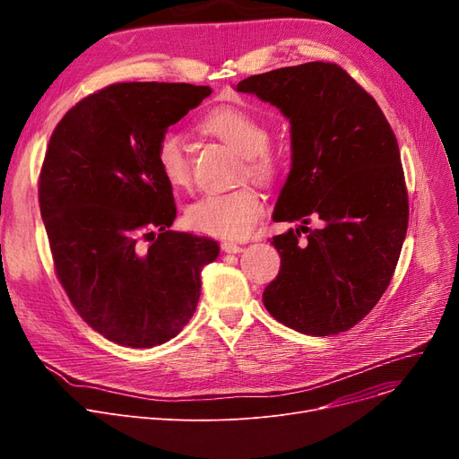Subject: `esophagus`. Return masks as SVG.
Returning a JSON list of instances; mask_svg holds the SVG:
<instances>
[{"label": "esophagus", "mask_w": 459, "mask_h": 459, "mask_svg": "<svg viewBox=\"0 0 459 459\" xmlns=\"http://www.w3.org/2000/svg\"><path fill=\"white\" fill-rule=\"evenodd\" d=\"M221 251H223V253H242L244 247L234 244V242H223V244H221Z\"/></svg>", "instance_id": "obj_1"}]
</instances>
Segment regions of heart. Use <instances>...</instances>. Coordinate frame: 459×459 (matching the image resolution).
<instances>
[{
  "label": "heart",
  "instance_id": "b5f03b06",
  "mask_svg": "<svg viewBox=\"0 0 459 459\" xmlns=\"http://www.w3.org/2000/svg\"><path fill=\"white\" fill-rule=\"evenodd\" d=\"M203 130L225 141L246 158V171L258 182H272L279 160L268 151L270 128L255 115L236 106H220L203 118ZM156 165L165 182L173 187L191 184V165L186 139L177 130H167L156 141ZM264 213V201L253 186H242L227 193H208L186 210V221L199 232L225 238H247Z\"/></svg>",
  "mask_w": 459,
  "mask_h": 459
}]
</instances>
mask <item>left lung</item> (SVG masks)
Instances as JSON below:
<instances>
[{
	"label": "left lung",
	"instance_id": "1",
	"mask_svg": "<svg viewBox=\"0 0 459 459\" xmlns=\"http://www.w3.org/2000/svg\"><path fill=\"white\" fill-rule=\"evenodd\" d=\"M290 120L292 167L273 221L323 227L273 236L279 275L262 294L270 315L303 334L327 336L363 320L393 279L409 221L398 143L377 102L334 63H305L246 78Z\"/></svg>",
	"mask_w": 459,
	"mask_h": 459
}]
</instances>
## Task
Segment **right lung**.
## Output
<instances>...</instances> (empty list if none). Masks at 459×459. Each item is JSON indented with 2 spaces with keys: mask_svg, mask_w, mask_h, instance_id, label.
<instances>
[{
  "mask_svg": "<svg viewBox=\"0 0 459 459\" xmlns=\"http://www.w3.org/2000/svg\"><path fill=\"white\" fill-rule=\"evenodd\" d=\"M212 89L113 83L80 100L56 126L39 178L54 266L78 315L108 341L152 348L197 308L201 272L220 255L206 236L171 230L173 187L156 141Z\"/></svg>",
  "mask_w": 459,
  "mask_h": 459,
  "instance_id": "right-lung-1",
  "label": "right lung"
}]
</instances>
